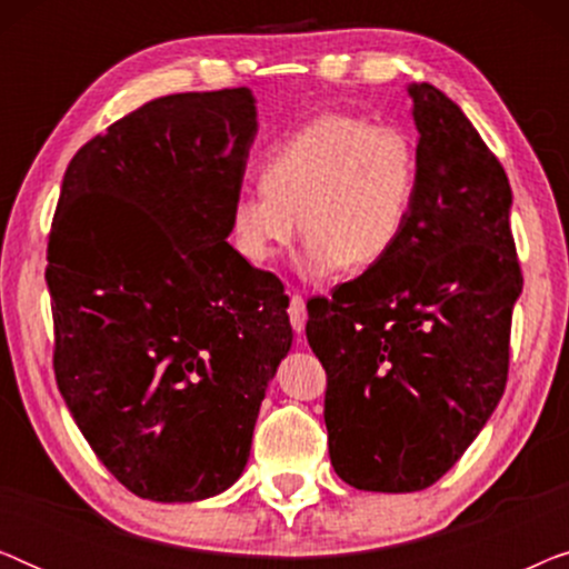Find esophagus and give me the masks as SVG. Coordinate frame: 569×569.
<instances>
[{"label": "esophagus", "instance_id": "esophagus-1", "mask_svg": "<svg viewBox=\"0 0 569 569\" xmlns=\"http://www.w3.org/2000/svg\"><path fill=\"white\" fill-rule=\"evenodd\" d=\"M287 313H290L292 329L302 333V329H306V321H308V308H306V300H302L300 295H290V308H287Z\"/></svg>", "mask_w": 569, "mask_h": 569}]
</instances>
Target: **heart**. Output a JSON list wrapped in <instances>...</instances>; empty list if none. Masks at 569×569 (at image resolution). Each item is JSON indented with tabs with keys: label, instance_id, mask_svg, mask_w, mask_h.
<instances>
[{
	"label": "heart",
	"instance_id": "1",
	"mask_svg": "<svg viewBox=\"0 0 569 569\" xmlns=\"http://www.w3.org/2000/svg\"><path fill=\"white\" fill-rule=\"evenodd\" d=\"M417 197L419 147L407 129L321 113L274 144L261 189L238 193L230 238L248 263L263 267L306 230L313 277L370 269L399 246Z\"/></svg>",
	"mask_w": 569,
	"mask_h": 569
}]
</instances>
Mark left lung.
<instances>
[{
	"label": "left lung",
	"mask_w": 569,
	"mask_h": 569,
	"mask_svg": "<svg viewBox=\"0 0 569 569\" xmlns=\"http://www.w3.org/2000/svg\"><path fill=\"white\" fill-rule=\"evenodd\" d=\"M419 197L383 261L308 306L326 370L331 466L368 492H419L453 466L508 383L523 274L512 191L492 150L446 92L409 84Z\"/></svg>",
	"instance_id": "1"
}]
</instances>
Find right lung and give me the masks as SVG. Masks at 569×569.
Segmentation results:
<instances>
[{"instance_id":"obj_1","label":"right lung","mask_w":569,"mask_h":569,"mask_svg":"<svg viewBox=\"0 0 569 569\" xmlns=\"http://www.w3.org/2000/svg\"><path fill=\"white\" fill-rule=\"evenodd\" d=\"M256 129L248 88L154 98L69 162L49 236L53 372L129 492L236 485L277 365L287 295L228 243Z\"/></svg>"}]
</instances>
